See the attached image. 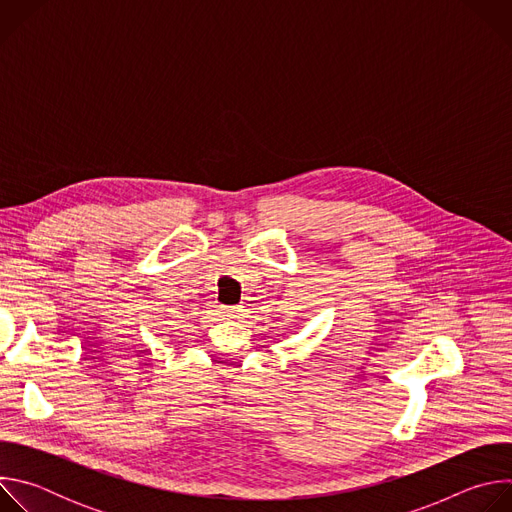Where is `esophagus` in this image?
<instances>
[{
    "instance_id": "esophagus-1",
    "label": "esophagus",
    "mask_w": 512,
    "mask_h": 512,
    "mask_svg": "<svg viewBox=\"0 0 512 512\" xmlns=\"http://www.w3.org/2000/svg\"><path fill=\"white\" fill-rule=\"evenodd\" d=\"M223 314H225L227 318H239L241 308H239V306H227V308H223Z\"/></svg>"
}]
</instances>
